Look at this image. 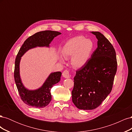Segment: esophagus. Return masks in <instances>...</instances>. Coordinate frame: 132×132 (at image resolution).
<instances>
[{
    "mask_svg": "<svg viewBox=\"0 0 132 132\" xmlns=\"http://www.w3.org/2000/svg\"><path fill=\"white\" fill-rule=\"evenodd\" d=\"M63 77H64L65 78H70V75L69 71L68 70H65L63 72Z\"/></svg>",
    "mask_w": 132,
    "mask_h": 132,
    "instance_id": "34e87169",
    "label": "esophagus"
}]
</instances>
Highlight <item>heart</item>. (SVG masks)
Here are the masks:
<instances>
[{"label":"heart","instance_id":"1","mask_svg":"<svg viewBox=\"0 0 132 132\" xmlns=\"http://www.w3.org/2000/svg\"><path fill=\"white\" fill-rule=\"evenodd\" d=\"M94 45L90 39H86L82 36H78L67 41L63 47L62 53L64 57H71L73 65L80 68L89 61L93 52ZM63 61V59H61Z\"/></svg>","mask_w":132,"mask_h":132}]
</instances>
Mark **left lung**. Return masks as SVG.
I'll list each match as a JSON object with an SVG mask.
<instances>
[{"label":"left lung","instance_id":"left-lung-1","mask_svg":"<svg viewBox=\"0 0 132 132\" xmlns=\"http://www.w3.org/2000/svg\"><path fill=\"white\" fill-rule=\"evenodd\" d=\"M97 48L85 64L76 71L72 101L78 109H95L112 89L117 68L116 54L110 42L99 32H91Z\"/></svg>","mask_w":132,"mask_h":132}]
</instances>
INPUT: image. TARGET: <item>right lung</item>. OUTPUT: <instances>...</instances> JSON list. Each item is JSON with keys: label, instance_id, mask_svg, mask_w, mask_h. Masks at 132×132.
<instances>
[{"label": "right lung", "instance_id": "right-lung-1", "mask_svg": "<svg viewBox=\"0 0 132 132\" xmlns=\"http://www.w3.org/2000/svg\"><path fill=\"white\" fill-rule=\"evenodd\" d=\"M61 34L59 32L51 30L36 33L26 39L16 55L15 62L14 79L21 100L27 105L36 108H43L48 105L52 100L51 89L60 81L62 73L60 71L52 73L41 87L37 90H29L23 85L20 76L19 65L21 57L28 50L33 48L45 46L49 47L53 38Z\"/></svg>", "mask_w": 132, "mask_h": 132}]
</instances>
